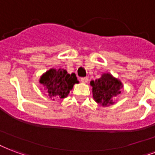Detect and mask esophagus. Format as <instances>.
<instances>
[{
    "label": "esophagus",
    "instance_id": "34e87169",
    "mask_svg": "<svg viewBox=\"0 0 155 155\" xmlns=\"http://www.w3.org/2000/svg\"><path fill=\"white\" fill-rule=\"evenodd\" d=\"M80 81L82 82H84V83H87L88 82V78L87 77H83V78H81Z\"/></svg>",
    "mask_w": 155,
    "mask_h": 155
}]
</instances>
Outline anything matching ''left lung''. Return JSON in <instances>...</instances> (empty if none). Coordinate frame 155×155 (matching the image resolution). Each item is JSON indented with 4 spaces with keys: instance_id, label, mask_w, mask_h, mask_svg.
<instances>
[{
    "instance_id": "8db88e82",
    "label": "left lung",
    "mask_w": 155,
    "mask_h": 155,
    "mask_svg": "<svg viewBox=\"0 0 155 155\" xmlns=\"http://www.w3.org/2000/svg\"><path fill=\"white\" fill-rule=\"evenodd\" d=\"M91 86H92L93 97L95 101L104 106L114 104L112 97L120 94V89L123 87L120 81L108 73L103 74L101 78L91 81Z\"/></svg>"
}]
</instances>
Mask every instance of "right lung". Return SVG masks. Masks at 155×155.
<instances>
[{
	"mask_svg": "<svg viewBox=\"0 0 155 155\" xmlns=\"http://www.w3.org/2000/svg\"><path fill=\"white\" fill-rule=\"evenodd\" d=\"M40 82L46 87L51 97L64 99L68 95L73 85L78 81L75 73L69 74L64 69L55 70L52 68L43 74Z\"/></svg>",
	"mask_w": 155,
	"mask_h": 155,
	"instance_id": "1",
	"label": "right lung"
}]
</instances>
